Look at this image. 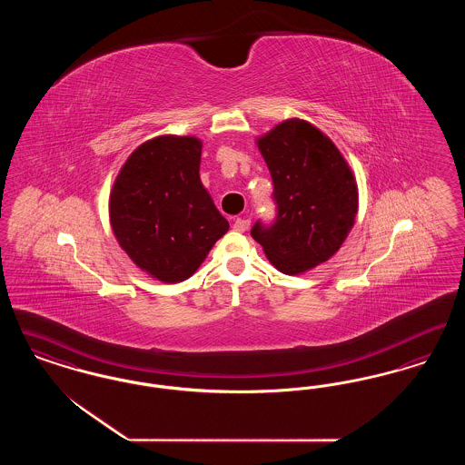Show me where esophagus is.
<instances>
[{
	"label": "esophagus",
	"instance_id": "obj_1",
	"mask_svg": "<svg viewBox=\"0 0 465 465\" xmlns=\"http://www.w3.org/2000/svg\"><path fill=\"white\" fill-rule=\"evenodd\" d=\"M249 224H251V222H249L247 218H237V220L233 222V230H237V232H245V230L249 228Z\"/></svg>",
	"mask_w": 465,
	"mask_h": 465
}]
</instances>
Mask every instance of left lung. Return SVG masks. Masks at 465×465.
I'll return each instance as SVG.
<instances>
[{"label": "left lung", "instance_id": "8db88e82", "mask_svg": "<svg viewBox=\"0 0 465 465\" xmlns=\"http://www.w3.org/2000/svg\"><path fill=\"white\" fill-rule=\"evenodd\" d=\"M256 144L273 181L277 220L256 223L251 235L279 272L300 275L328 262L351 233L359 207L354 173L307 120H284Z\"/></svg>", "mask_w": 465, "mask_h": 465}]
</instances>
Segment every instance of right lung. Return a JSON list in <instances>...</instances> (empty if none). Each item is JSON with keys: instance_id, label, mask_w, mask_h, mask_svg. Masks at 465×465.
<instances>
[{"instance_id": "obj_1", "label": "right lung", "mask_w": 465, "mask_h": 465, "mask_svg": "<svg viewBox=\"0 0 465 465\" xmlns=\"http://www.w3.org/2000/svg\"><path fill=\"white\" fill-rule=\"evenodd\" d=\"M200 155L193 135H158L134 150L111 188L116 241L165 284L192 277L230 228L200 181Z\"/></svg>"}]
</instances>
